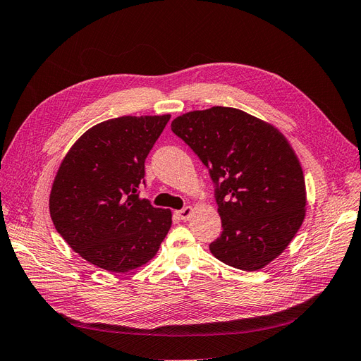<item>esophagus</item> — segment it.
Returning <instances> with one entry per match:
<instances>
[{"label":"esophagus","instance_id":"34e87169","mask_svg":"<svg viewBox=\"0 0 361 361\" xmlns=\"http://www.w3.org/2000/svg\"><path fill=\"white\" fill-rule=\"evenodd\" d=\"M192 214H193V208H192V207H185V208L177 211V216H178L181 220H184V221L189 220V219L192 217Z\"/></svg>","mask_w":361,"mask_h":361}]
</instances>
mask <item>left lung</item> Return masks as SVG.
<instances>
[{
  "mask_svg": "<svg viewBox=\"0 0 361 361\" xmlns=\"http://www.w3.org/2000/svg\"><path fill=\"white\" fill-rule=\"evenodd\" d=\"M209 169L223 232L209 251L243 271H259L296 236L306 214L303 171L274 125L232 106H211L171 123Z\"/></svg>",
  "mask_w": 361,
  "mask_h": 361,
  "instance_id": "8db88e82",
  "label": "left lung"
}]
</instances>
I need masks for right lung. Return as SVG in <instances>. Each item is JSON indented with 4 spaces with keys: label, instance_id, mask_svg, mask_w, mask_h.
Returning a JSON list of instances; mask_svg holds the SVG:
<instances>
[{
    "label": "right lung",
    "instance_id": "1",
    "mask_svg": "<svg viewBox=\"0 0 361 361\" xmlns=\"http://www.w3.org/2000/svg\"><path fill=\"white\" fill-rule=\"evenodd\" d=\"M169 118L105 120L87 129L59 165L49 197L51 221L78 256L104 271L141 268L171 229V209L138 195L145 157Z\"/></svg>",
    "mask_w": 361,
    "mask_h": 361
}]
</instances>
